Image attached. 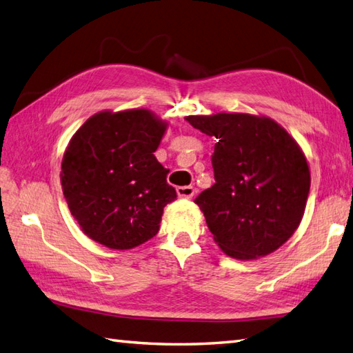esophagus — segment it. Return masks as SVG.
Returning a JSON list of instances; mask_svg holds the SVG:
<instances>
[{
  "mask_svg": "<svg viewBox=\"0 0 353 353\" xmlns=\"http://www.w3.org/2000/svg\"><path fill=\"white\" fill-rule=\"evenodd\" d=\"M194 187L192 185H181V187H176V193L179 198H184V199H190L193 194H194Z\"/></svg>",
  "mask_w": 353,
  "mask_h": 353,
  "instance_id": "34e87169",
  "label": "esophagus"
}]
</instances>
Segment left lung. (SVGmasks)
<instances>
[{
	"mask_svg": "<svg viewBox=\"0 0 353 353\" xmlns=\"http://www.w3.org/2000/svg\"><path fill=\"white\" fill-rule=\"evenodd\" d=\"M216 137V183L194 199L226 255L254 260L272 254L299 226L310 193V169L299 145L275 121L245 113L189 116Z\"/></svg>",
	"mask_w": 353,
	"mask_h": 353,
	"instance_id": "obj_1",
	"label": "left lung"
}]
</instances>
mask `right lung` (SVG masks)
<instances>
[{"label": "right lung", "instance_id": "1", "mask_svg": "<svg viewBox=\"0 0 353 353\" xmlns=\"http://www.w3.org/2000/svg\"><path fill=\"white\" fill-rule=\"evenodd\" d=\"M166 123L145 108L89 117L61 161L68 207L84 234L110 249H132L160 230L163 208L176 199L154 152Z\"/></svg>", "mask_w": 353, "mask_h": 353}]
</instances>
